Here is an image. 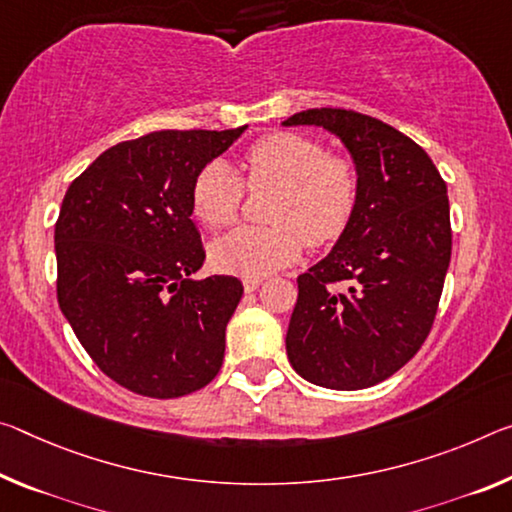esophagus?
Here are the masks:
<instances>
[{
  "mask_svg": "<svg viewBox=\"0 0 512 512\" xmlns=\"http://www.w3.org/2000/svg\"><path fill=\"white\" fill-rule=\"evenodd\" d=\"M259 285H262V278H246V280H243V289H246V291H255Z\"/></svg>",
  "mask_w": 512,
  "mask_h": 512,
  "instance_id": "34e87169",
  "label": "esophagus"
}]
</instances>
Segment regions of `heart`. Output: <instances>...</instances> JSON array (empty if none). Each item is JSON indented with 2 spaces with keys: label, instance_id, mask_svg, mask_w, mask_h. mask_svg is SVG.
<instances>
[{
  "label": "heart",
  "instance_id": "b5f03b06",
  "mask_svg": "<svg viewBox=\"0 0 512 512\" xmlns=\"http://www.w3.org/2000/svg\"><path fill=\"white\" fill-rule=\"evenodd\" d=\"M250 189L273 186V225H241L209 246L214 269L239 278H264L294 264L307 241L335 243L351 225L360 202V173L348 157H332L312 136L275 132L250 145L243 157ZM243 180L221 159L209 161L191 186V207L202 225L218 230L237 218Z\"/></svg>",
  "mask_w": 512,
  "mask_h": 512
}]
</instances>
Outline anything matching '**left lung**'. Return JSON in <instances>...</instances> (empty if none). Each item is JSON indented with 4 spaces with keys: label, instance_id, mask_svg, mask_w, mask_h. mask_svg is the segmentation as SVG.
Returning a JSON list of instances; mask_svg holds the SVG:
<instances>
[{
    "label": "left lung",
    "instance_id": "8db88e82",
    "mask_svg": "<svg viewBox=\"0 0 512 512\" xmlns=\"http://www.w3.org/2000/svg\"><path fill=\"white\" fill-rule=\"evenodd\" d=\"M282 125L328 129L360 173L348 230L298 275L289 362L328 389L378 385L415 358L433 328L451 262L446 184L424 148L378 118L326 107Z\"/></svg>",
    "mask_w": 512,
    "mask_h": 512
}]
</instances>
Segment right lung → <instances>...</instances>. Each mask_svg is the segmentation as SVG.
<instances>
[{
  "label": "right lung",
  "mask_w": 512,
  "mask_h": 512,
  "mask_svg": "<svg viewBox=\"0 0 512 512\" xmlns=\"http://www.w3.org/2000/svg\"><path fill=\"white\" fill-rule=\"evenodd\" d=\"M243 129L123 141L66 191L54 227L59 307L97 367L129 392L175 399L221 371L243 285L191 278L205 262L191 186Z\"/></svg>",
  "instance_id": "obj_1"
}]
</instances>
